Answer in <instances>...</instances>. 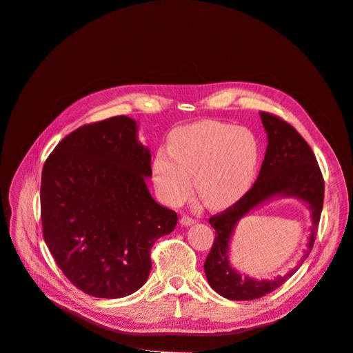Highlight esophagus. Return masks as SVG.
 Segmentation results:
<instances>
[{
	"label": "esophagus",
	"mask_w": 353,
	"mask_h": 353,
	"mask_svg": "<svg viewBox=\"0 0 353 353\" xmlns=\"http://www.w3.org/2000/svg\"><path fill=\"white\" fill-rule=\"evenodd\" d=\"M194 219L193 217H189V216H183L181 219H180V223L183 225V226H192V225H194Z\"/></svg>",
	"instance_id": "obj_1"
}]
</instances>
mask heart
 <instances>
[{
    "label": "heart",
    "mask_w": 353,
    "mask_h": 353,
    "mask_svg": "<svg viewBox=\"0 0 353 353\" xmlns=\"http://www.w3.org/2000/svg\"><path fill=\"white\" fill-rule=\"evenodd\" d=\"M257 163L259 145L248 128L201 121L174 130L169 148H159L153 179L161 199L176 206L190 196L194 176L200 200L221 208L249 189Z\"/></svg>",
    "instance_id": "obj_1"
}]
</instances>
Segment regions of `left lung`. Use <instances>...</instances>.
Here are the masks:
<instances>
[{
  "instance_id": "left-lung-1",
  "label": "left lung",
  "mask_w": 353,
  "mask_h": 353,
  "mask_svg": "<svg viewBox=\"0 0 353 353\" xmlns=\"http://www.w3.org/2000/svg\"><path fill=\"white\" fill-rule=\"evenodd\" d=\"M261 117L268 132L269 143L256 181L230 208L209 219V223L216 230V236L212 250L206 257L205 273L209 285L219 294L230 301L262 298L282 286L301 266H296L288 274L279 276L274 281L262 282L236 273L229 265L228 250L237 221L249 210L276 194L302 199L310 206L313 220L306 257L314 245L323 208L325 181L309 144L293 125L279 116L261 111Z\"/></svg>"
}]
</instances>
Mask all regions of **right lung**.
<instances>
[{
    "instance_id": "obj_1",
    "label": "right lung",
    "mask_w": 353,
    "mask_h": 353,
    "mask_svg": "<svg viewBox=\"0 0 353 353\" xmlns=\"http://www.w3.org/2000/svg\"><path fill=\"white\" fill-rule=\"evenodd\" d=\"M125 116L90 123L65 136L44 163L41 223L67 279L87 294L117 299L139 290L157 239L177 213L152 197V154Z\"/></svg>"
}]
</instances>
